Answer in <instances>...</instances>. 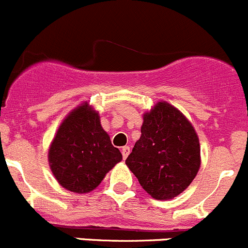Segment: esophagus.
I'll list each match as a JSON object with an SVG mask.
<instances>
[{
    "mask_svg": "<svg viewBox=\"0 0 248 248\" xmlns=\"http://www.w3.org/2000/svg\"><path fill=\"white\" fill-rule=\"evenodd\" d=\"M122 154H123V159H126L127 155L130 154V147L124 146L123 148H122Z\"/></svg>",
    "mask_w": 248,
    "mask_h": 248,
    "instance_id": "obj_1",
    "label": "esophagus"
}]
</instances>
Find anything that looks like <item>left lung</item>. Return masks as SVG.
I'll use <instances>...</instances> for the list:
<instances>
[{
  "label": "left lung",
  "instance_id": "8db88e82",
  "mask_svg": "<svg viewBox=\"0 0 248 248\" xmlns=\"http://www.w3.org/2000/svg\"><path fill=\"white\" fill-rule=\"evenodd\" d=\"M125 164L152 198L173 199L189 187L199 171V137L180 109L159 101L143 113L141 137Z\"/></svg>",
  "mask_w": 248,
  "mask_h": 248
}]
</instances>
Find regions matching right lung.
Wrapping results in <instances>:
<instances>
[{
    "label": "right lung",
    "mask_w": 248,
    "mask_h": 248,
    "mask_svg": "<svg viewBox=\"0 0 248 248\" xmlns=\"http://www.w3.org/2000/svg\"><path fill=\"white\" fill-rule=\"evenodd\" d=\"M122 159L89 102H82L65 117L48 151L55 180L78 194L94 190Z\"/></svg>",
    "instance_id": "right-lung-1"
}]
</instances>
